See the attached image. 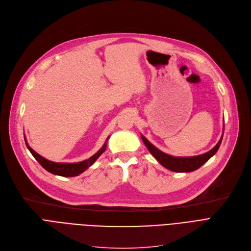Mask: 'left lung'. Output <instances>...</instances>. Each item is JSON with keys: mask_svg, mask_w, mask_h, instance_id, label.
Segmentation results:
<instances>
[{"mask_svg": "<svg viewBox=\"0 0 251 251\" xmlns=\"http://www.w3.org/2000/svg\"><path fill=\"white\" fill-rule=\"evenodd\" d=\"M224 132V130H223ZM141 138L145 144V146L147 147V149L150 151L154 158L161 164L163 165L165 169H168L172 172H176V173H191L194 172L196 170H198L199 168L207 162L216 152L217 150L219 149L220 144L222 142V138L223 135L221 136L219 142L217 143L210 151L201 154V155H197V156H188V157H178V156H172L170 154H166L158 148H156L154 145H152L150 143L143 135H141Z\"/></svg>", "mask_w": 251, "mask_h": 251, "instance_id": "8db88e82", "label": "left lung"}]
</instances>
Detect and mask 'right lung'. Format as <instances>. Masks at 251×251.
Here are the masks:
<instances>
[{
  "label": "right lung",
  "instance_id": "1",
  "mask_svg": "<svg viewBox=\"0 0 251 251\" xmlns=\"http://www.w3.org/2000/svg\"><path fill=\"white\" fill-rule=\"evenodd\" d=\"M25 138V137H24ZM109 139V137L107 138V140ZM27 148L29 149V151L31 152V154L34 156V158L41 164V166L43 169H45L47 172L51 173L53 175L56 176H79L81 173L85 172L86 170H88L90 166L99 158V156L101 155L107 147V141L105 142V144L103 145V147L99 150L97 153H95L93 156H91L89 159L82 160L79 162H74V163H68V162H53L50 161L46 158H44L43 156L39 155L37 152H35L27 143L26 139H25Z\"/></svg>",
  "mask_w": 251,
  "mask_h": 251
}]
</instances>
